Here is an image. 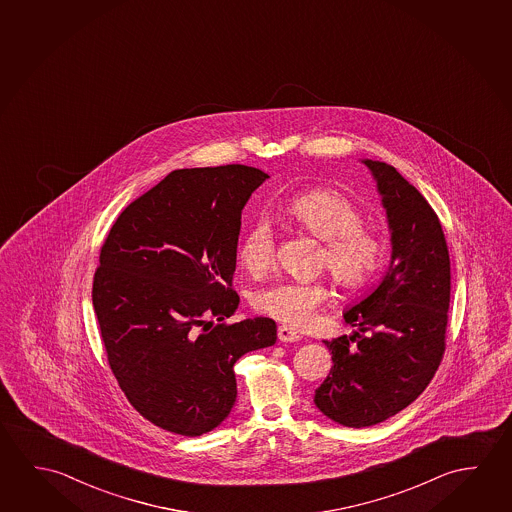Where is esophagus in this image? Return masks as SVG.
<instances>
[{"label": "esophagus", "instance_id": "obj_1", "mask_svg": "<svg viewBox=\"0 0 512 512\" xmlns=\"http://www.w3.org/2000/svg\"><path fill=\"white\" fill-rule=\"evenodd\" d=\"M278 339H280L282 343H296V341L302 339V336H300L298 332H294L293 328L282 325V327H278Z\"/></svg>", "mask_w": 512, "mask_h": 512}]
</instances>
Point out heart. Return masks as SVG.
Returning <instances> with one entry per match:
<instances>
[{
	"instance_id": "heart-1",
	"label": "heart",
	"mask_w": 512,
	"mask_h": 512,
	"mask_svg": "<svg viewBox=\"0 0 512 512\" xmlns=\"http://www.w3.org/2000/svg\"><path fill=\"white\" fill-rule=\"evenodd\" d=\"M284 214L294 225L323 243L318 268L328 269L343 291H361L384 266L387 243L378 228L362 223L357 203L330 187H312L284 203ZM239 262L250 275L260 277L275 264V235L268 221L255 219L237 246ZM330 296L325 280L275 282L257 289L253 309L287 327L307 328L316 310Z\"/></svg>"
}]
</instances>
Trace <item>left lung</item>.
Here are the masks:
<instances>
[{"label":"left lung","mask_w":512,"mask_h":512,"mask_svg":"<svg viewBox=\"0 0 512 512\" xmlns=\"http://www.w3.org/2000/svg\"><path fill=\"white\" fill-rule=\"evenodd\" d=\"M387 212L393 255L373 293L344 312L353 336L325 341L334 366L314 403L344 427H371L411 405L443 361L450 255L430 203L393 166L364 160Z\"/></svg>","instance_id":"left-lung-1"}]
</instances>
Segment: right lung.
<instances>
[{
	"label": "right lung",
	"instance_id": "add662e5",
	"mask_svg": "<svg viewBox=\"0 0 512 512\" xmlns=\"http://www.w3.org/2000/svg\"><path fill=\"white\" fill-rule=\"evenodd\" d=\"M264 171L176 169L130 203L101 246L93 305L110 369L128 402L180 436L210 432L235 398L234 364L277 341L269 318L225 321L241 212Z\"/></svg>",
	"mask_w": 512,
	"mask_h": 512
}]
</instances>
